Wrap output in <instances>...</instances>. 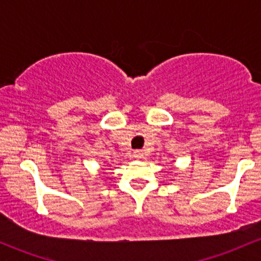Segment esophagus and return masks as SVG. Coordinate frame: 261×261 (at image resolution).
Returning <instances> with one entry per match:
<instances>
[{
    "mask_svg": "<svg viewBox=\"0 0 261 261\" xmlns=\"http://www.w3.org/2000/svg\"><path fill=\"white\" fill-rule=\"evenodd\" d=\"M134 157L136 158V160H141V158H143V152L140 151V149H137V151L134 152Z\"/></svg>",
    "mask_w": 261,
    "mask_h": 261,
    "instance_id": "esophagus-1",
    "label": "esophagus"
}]
</instances>
